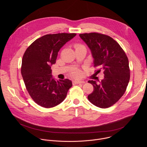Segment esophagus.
<instances>
[{"label":"esophagus","mask_w":147,"mask_h":147,"mask_svg":"<svg viewBox=\"0 0 147 147\" xmlns=\"http://www.w3.org/2000/svg\"><path fill=\"white\" fill-rule=\"evenodd\" d=\"M73 84H83L85 82L84 81H78V80H74L73 81Z\"/></svg>","instance_id":"esophagus-1"}]
</instances>
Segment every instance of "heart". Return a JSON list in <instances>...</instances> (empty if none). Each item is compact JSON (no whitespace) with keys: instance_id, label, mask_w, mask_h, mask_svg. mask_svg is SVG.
I'll use <instances>...</instances> for the list:
<instances>
[{"instance_id":"heart-1","label":"heart","mask_w":147,"mask_h":147,"mask_svg":"<svg viewBox=\"0 0 147 147\" xmlns=\"http://www.w3.org/2000/svg\"><path fill=\"white\" fill-rule=\"evenodd\" d=\"M83 47H85L84 45H81V44H76L75 45V48L76 49H78V48H83ZM71 75L73 77H76V78H78L80 77H81V72L80 70L78 69H76L74 70H73L72 72H71Z\"/></svg>"}]
</instances>
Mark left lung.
Returning <instances> with one entry per match:
<instances>
[{
    "label": "left lung",
    "instance_id": "8db88e82",
    "mask_svg": "<svg viewBox=\"0 0 147 147\" xmlns=\"http://www.w3.org/2000/svg\"><path fill=\"white\" fill-rule=\"evenodd\" d=\"M79 35L91 51L94 67H100L105 76L99 82L88 81L94 87L88 99L97 107L109 108L126 90L130 77L129 59L120 45L108 35L98 32Z\"/></svg>",
    "mask_w": 147,
    "mask_h": 147
}]
</instances>
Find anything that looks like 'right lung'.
I'll return each instance as SVG.
<instances>
[{
    "mask_svg": "<svg viewBox=\"0 0 147 147\" xmlns=\"http://www.w3.org/2000/svg\"><path fill=\"white\" fill-rule=\"evenodd\" d=\"M76 35L75 33L47 34L36 39L25 51L21 72L29 95L38 105L52 108L66 98L71 81L55 80L51 66L56 63L60 49Z\"/></svg>",
    "mask_w": 147,
    "mask_h": 147,
    "instance_id": "add662e5",
    "label": "right lung"
}]
</instances>
